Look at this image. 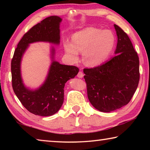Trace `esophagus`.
Listing matches in <instances>:
<instances>
[{"mask_svg": "<svg viewBox=\"0 0 150 150\" xmlns=\"http://www.w3.org/2000/svg\"><path fill=\"white\" fill-rule=\"evenodd\" d=\"M83 76H84V74H83L82 71H79V72L78 73L77 77H78L79 78H83Z\"/></svg>", "mask_w": 150, "mask_h": 150, "instance_id": "esophagus-1", "label": "esophagus"}]
</instances>
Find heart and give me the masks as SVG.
<instances>
[{
  "label": "heart",
  "instance_id": "heart-1",
  "mask_svg": "<svg viewBox=\"0 0 150 150\" xmlns=\"http://www.w3.org/2000/svg\"><path fill=\"white\" fill-rule=\"evenodd\" d=\"M73 42L66 40L64 49L72 62H77L79 52L83 53V62L88 66H96L108 57L115 45V37L111 32L87 28L73 35Z\"/></svg>",
  "mask_w": 150,
  "mask_h": 150
}]
</instances>
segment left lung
I'll return each mask as SVG.
<instances>
[{
  "mask_svg": "<svg viewBox=\"0 0 150 150\" xmlns=\"http://www.w3.org/2000/svg\"><path fill=\"white\" fill-rule=\"evenodd\" d=\"M114 26L118 37L116 55L97 67L83 69L88 100L104 112L117 110L130 102L139 80L138 54L126 33Z\"/></svg>",
  "mask_w": 150,
  "mask_h": 150,
  "instance_id": "1",
  "label": "left lung"
}]
</instances>
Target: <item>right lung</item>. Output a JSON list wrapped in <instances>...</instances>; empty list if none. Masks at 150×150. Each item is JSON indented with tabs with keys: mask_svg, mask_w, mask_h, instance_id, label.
<instances>
[{
	"mask_svg": "<svg viewBox=\"0 0 150 150\" xmlns=\"http://www.w3.org/2000/svg\"><path fill=\"white\" fill-rule=\"evenodd\" d=\"M62 19L52 16L30 28L20 40L11 62L12 85L19 100L30 112L42 116H52L62 107L64 100V87L67 81L74 78L79 68L62 65L54 59L55 49H52V63L46 79L39 88L32 91L25 87L21 77L22 57L30 44L46 42L58 45L60 42L59 24Z\"/></svg>",
	"mask_w": 150,
	"mask_h": 150,
	"instance_id": "add662e5",
	"label": "right lung"
}]
</instances>
